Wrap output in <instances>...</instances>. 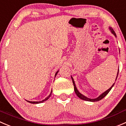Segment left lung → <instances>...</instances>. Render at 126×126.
Listing matches in <instances>:
<instances>
[{"mask_svg":"<svg viewBox=\"0 0 126 126\" xmlns=\"http://www.w3.org/2000/svg\"><path fill=\"white\" fill-rule=\"evenodd\" d=\"M110 30H111V32H112V33H113V34L114 35V36H116V33H115V32H114V30H113V28H110ZM118 73H119V70H118V74H117L116 79H117V78H118ZM71 78H72V80H73V85H74V92H75V93H76V94L77 96H78V97H79V98H80V99L83 100H85V101H89V102H97V101H99V100H102V98H104V97H105L106 95H107V94H108V93H109V92L110 91V90H111V89H112V87H113V85H114V84H113V85H112V86L109 89H108V90H107V91H105V92H103V94H102V95H100L99 97H98V98H95V99H90V98H87V97H85V96H84V95H83L82 94H80V92H79V91H78V89H77V88H76V87L75 83H74V80H73V78H72V77H71Z\"/></svg>","mask_w":126,"mask_h":126,"instance_id":"left-lung-1","label":"left lung"}]
</instances>
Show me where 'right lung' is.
<instances>
[{
    "instance_id": "1",
    "label": "right lung",
    "mask_w": 126,
    "mask_h": 126,
    "mask_svg": "<svg viewBox=\"0 0 126 126\" xmlns=\"http://www.w3.org/2000/svg\"><path fill=\"white\" fill-rule=\"evenodd\" d=\"M57 73H58V71H57V73H56V74H55V76L57 75ZM52 91H51V93H50V94L49 95H48V97H47V98H45V99H44V100H43L41 101V102H30V101H28V102H29V103H35V104H36V103H42V102H45V101H46V100H48V98H49V97H50V95H51V94H52Z\"/></svg>"
}]
</instances>
